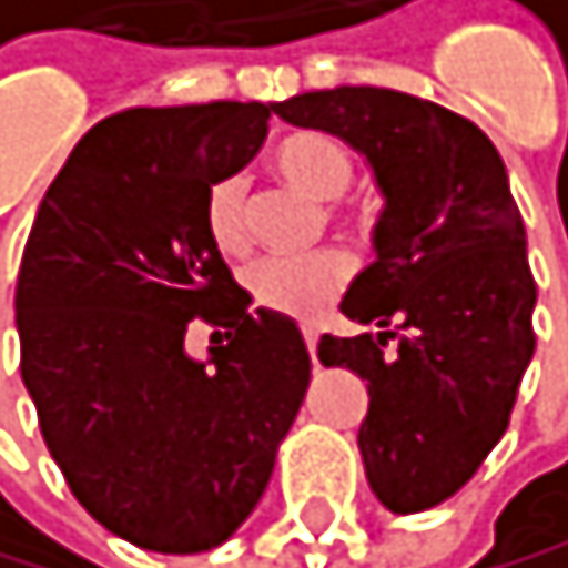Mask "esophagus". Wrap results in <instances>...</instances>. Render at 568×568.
Returning a JSON list of instances; mask_svg holds the SVG:
<instances>
[{"mask_svg": "<svg viewBox=\"0 0 568 568\" xmlns=\"http://www.w3.org/2000/svg\"><path fill=\"white\" fill-rule=\"evenodd\" d=\"M304 343H307V351H311V362L318 365V333H314L311 325H304Z\"/></svg>", "mask_w": 568, "mask_h": 568, "instance_id": "1", "label": "esophagus"}]
</instances>
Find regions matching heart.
Listing matches in <instances>:
<instances>
[{"mask_svg": "<svg viewBox=\"0 0 568 568\" xmlns=\"http://www.w3.org/2000/svg\"><path fill=\"white\" fill-rule=\"evenodd\" d=\"M272 168L282 182L314 196L336 200L354 182L351 145L328 132H293L275 145ZM203 232L217 254L240 257L246 232V182L240 174H221L203 193L200 206ZM351 282V257L343 250H322L301 261H261L246 272L250 301L261 311L282 318H314L325 304H333Z\"/></svg>", "mask_w": 568, "mask_h": 568, "instance_id": "heart-1", "label": "heart"}]
</instances>
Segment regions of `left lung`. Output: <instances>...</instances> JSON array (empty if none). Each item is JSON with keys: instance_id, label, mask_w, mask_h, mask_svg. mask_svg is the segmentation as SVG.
I'll return each instance as SVG.
<instances>
[{"instance_id": "obj_1", "label": "left lung", "mask_w": 568, "mask_h": 568, "mask_svg": "<svg viewBox=\"0 0 568 568\" xmlns=\"http://www.w3.org/2000/svg\"><path fill=\"white\" fill-rule=\"evenodd\" d=\"M272 110L351 142L386 196L379 257L339 304L383 333L322 336L318 357L368 383L357 447L372 494L400 516L426 511L505 436L537 347V282L505 160L469 118L394 89L339 85Z\"/></svg>"}]
</instances>
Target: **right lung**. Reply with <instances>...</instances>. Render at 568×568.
Returning <instances> with one entry per match:
<instances>
[{"mask_svg":"<svg viewBox=\"0 0 568 568\" xmlns=\"http://www.w3.org/2000/svg\"><path fill=\"white\" fill-rule=\"evenodd\" d=\"M267 121V103L99 121L20 257V379L42 440L81 508L145 551L196 555L240 530L311 383L301 328L250 311L200 221L206 185L254 160ZM193 321L215 328L211 363L184 354Z\"/></svg>","mask_w":568,"mask_h":568,"instance_id":"1","label":"right lung"}]
</instances>
